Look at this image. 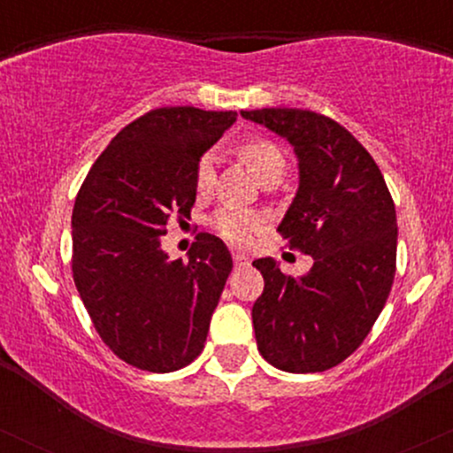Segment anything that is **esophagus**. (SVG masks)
Segmentation results:
<instances>
[{"label":"esophagus","instance_id":"1","mask_svg":"<svg viewBox=\"0 0 453 453\" xmlns=\"http://www.w3.org/2000/svg\"><path fill=\"white\" fill-rule=\"evenodd\" d=\"M249 264H251V259L244 256V253H234V266H236V268H247Z\"/></svg>","mask_w":453,"mask_h":453}]
</instances>
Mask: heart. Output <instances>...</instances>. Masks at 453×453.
Returning <instances> with one entry per match:
<instances>
[{"mask_svg":"<svg viewBox=\"0 0 453 453\" xmlns=\"http://www.w3.org/2000/svg\"><path fill=\"white\" fill-rule=\"evenodd\" d=\"M238 155L244 161L249 170L257 176L259 180L274 179L285 173V155L273 140L253 136L242 140L238 144ZM196 189L200 194L211 191L215 183V155L204 153L197 159L194 170ZM212 227H215L219 236L226 238L227 242L238 244V247H247L253 242V238L266 226V217L257 211H244V209H221L212 215Z\"/></svg>","mask_w":453,"mask_h":453,"instance_id":"heart-1","label":"heart"}]
</instances>
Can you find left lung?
Returning a JSON list of instances; mask_svg holds the SVG:
<instances>
[{"label":"left lung","mask_w":453,"mask_h":453,"mask_svg":"<svg viewBox=\"0 0 453 453\" xmlns=\"http://www.w3.org/2000/svg\"><path fill=\"white\" fill-rule=\"evenodd\" d=\"M288 138L300 187L279 234L313 257L300 279L273 257L253 262L257 349L285 372H321L351 356L386 306L396 274V209L381 170L341 123L300 108L241 111Z\"/></svg>","instance_id":"left-lung-1"}]
</instances>
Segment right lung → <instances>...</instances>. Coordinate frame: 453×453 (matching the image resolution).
Listing matches in <instances>:
<instances>
[{"instance_id":"obj_1","label":"right lung","mask_w":453,"mask_h":453,"mask_svg":"<svg viewBox=\"0 0 453 453\" xmlns=\"http://www.w3.org/2000/svg\"><path fill=\"white\" fill-rule=\"evenodd\" d=\"M234 121L232 111H149L111 140L78 189L72 277L108 349L140 371H179L204 349L230 251L200 232L183 262L159 238L170 215H191L197 159Z\"/></svg>"}]
</instances>
